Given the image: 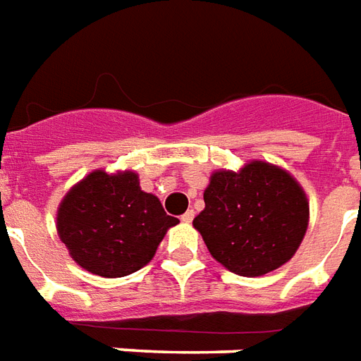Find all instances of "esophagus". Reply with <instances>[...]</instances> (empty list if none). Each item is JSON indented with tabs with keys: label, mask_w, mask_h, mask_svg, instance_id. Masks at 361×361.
Here are the masks:
<instances>
[{
	"label": "esophagus",
	"mask_w": 361,
	"mask_h": 361,
	"mask_svg": "<svg viewBox=\"0 0 361 361\" xmlns=\"http://www.w3.org/2000/svg\"><path fill=\"white\" fill-rule=\"evenodd\" d=\"M193 218H195L193 210H188L185 214H181V221H185V224H191V221H193Z\"/></svg>",
	"instance_id": "34e87169"
}]
</instances>
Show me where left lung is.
Segmentation results:
<instances>
[{"label":"left lung","mask_w":361,"mask_h":361,"mask_svg":"<svg viewBox=\"0 0 361 361\" xmlns=\"http://www.w3.org/2000/svg\"><path fill=\"white\" fill-rule=\"evenodd\" d=\"M308 201L285 170L255 160L239 172L212 173L204 210L193 220L216 260L258 277L289 262L308 228Z\"/></svg>","instance_id":"obj_1"}]
</instances>
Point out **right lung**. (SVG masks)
<instances>
[{
	"label": "right lung",
	"mask_w": 361,
	"mask_h": 361,
	"mask_svg": "<svg viewBox=\"0 0 361 361\" xmlns=\"http://www.w3.org/2000/svg\"><path fill=\"white\" fill-rule=\"evenodd\" d=\"M178 221L154 195L141 191L137 173L97 170L66 193L57 231L82 268L101 277H124L151 262Z\"/></svg>",
	"instance_id": "right-lung-1"
}]
</instances>
